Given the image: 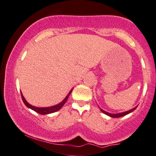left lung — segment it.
I'll use <instances>...</instances> for the list:
<instances>
[{"label": "left lung", "instance_id": "8db88e82", "mask_svg": "<svg viewBox=\"0 0 156 156\" xmlns=\"http://www.w3.org/2000/svg\"><path fill=\"white\" fill-rule=\"evenodd\" d=\"M136 108H137V106H136L135 108H133L131 109V110H129V111H128L123 112V113H115V114L108 113V112L105 111H103V109H101V108H100V109H101V112H102V113H105V115H108V116H110V117H112V118H120V117H122V116H124V115H128V114H129L130 113H131V112L133 111L134 110H136Z\"/></svg>", "mask_w": 156, "mask_h": 156}]
</instances>
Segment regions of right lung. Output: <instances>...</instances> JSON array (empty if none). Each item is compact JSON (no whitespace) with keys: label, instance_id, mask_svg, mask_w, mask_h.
<instances>
[{"label":"right lung","instance_id":"add662e5","mask_svg":"<svg viewBox=\"0 0 156 156\" xmlns=\"http://www.w3.org/2000/svg\"><path fill=\"white\" fill-rule=\"evenodd\" d=\"M72 90H73V89H71V90H70V92L68 93V94L67 95V96H66L65 98H64V100H63V101H62V102H61V103H58V104H57V105H53V106L45 107V108H38V107L33 106V105L29 104V103L26 101V99L24 98L23 95L21 92H20V94H21L22 100H23V101L24 104L26 105V106L28 108H30L31 110H33V111H36V113H38L39 114H41V115H45V114L53 113H55V112H56L58 111H59V110L61 109V108L63 106V105L65 104L66 101H67L68 97H69L70 94V93H71Z\"/></svg>","mask_w":156,"mask_h":156}]
</instances>
